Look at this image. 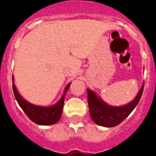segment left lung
Listing matches in <instances>:
<instances>
[{"label": "left lung", "instance_id": "obj_1", "mask_svg": "<svg viewBox=\"0 0 156 156\" xmlns=\"http://www.w3.org/2000/svg\"><path fill=\"white\" fill-rule=\"evenodd\" d=\"M144 84L142 86L134 100L121 107L111 106L104 102L93 90L87 89L88 106L94 122L104 127H114L121 123L135 108L143 95Z\"/></svg>", "mask_w": 156, "mask_h": 156}]
</instances>
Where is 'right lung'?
Here are the masks:
<instances>
[{
  "mask_svg": "<svg viewBox=\"0 0 156 156\" xmlns=\"http://www.w3.org/2000/svg\"><path fill=\"white\" fill-rule=\"evenodd\" d=\"M70 84L71 83H69L68 85L66 86V89L64 90V94L62 95L61 99L59 100L58 102L51 107L37 106V105L27 102L18 93L13 83V90L17 102L18 103L19 106L22 108L26 115L30 118V120L40 126H48V125H53V124L56 123L61 118L62 110H63L66 93L67 92Z\"/></svg>",
  "mask_w": 156,
  "mask_h": 156,
  "instance_id": "right-lung-1",
  "label": "right lung"
}]
</instances>
